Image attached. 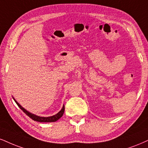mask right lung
Instances as JSON below:
<instances>
[{
  "mask_svg": "<svg viewBox=\"0 0 148 148\" xmlns=\"http://www.w3.org/2000/svg\"><path fill=\"white\" fill-rule=\"evenodd\" d=\"M13 99H14V101H15L16 104L18 106V107H19L20 108H21V110H23V112H25L27 116H29L31 119H32L33 120H34V121H38V122H55V121H58L59 119H60L62 117V116L63 114H64V106H63L62 108L61 109V110H60L59 112H58L56 114H55V115H53V116H47V117H44V116H37V115H36V114H32V113L29 112V111H27L26 109L24 108L22 106L20 105L19 103H18V102L16 101V100L14 99V97H13Z\"/></svg>",
  "mask_w": 148,
  "mask_h": 148,
  "instance_id": "1",
  "label": "right lung"
}]
</instances>
